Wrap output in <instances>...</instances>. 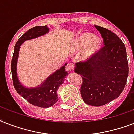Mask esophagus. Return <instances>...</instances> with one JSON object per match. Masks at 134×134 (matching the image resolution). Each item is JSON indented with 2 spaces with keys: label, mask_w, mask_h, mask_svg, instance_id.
I'll use <instances>...</instances> for the list:
<instances>
[{
  "label": "esophagus",
  "mask_w": 134,
  "mask_h": 134,
  "mask_svg": "<svg viewBox=\"0 0 134 134\" xmlns=\"http://www.w3.org/2000/svg\"><path fill=\"white\" fill-rule=\"evenodd\" d=\"M65 69L67 70V71H73L74 69V65L72 63H68L67 65H66V67H65Z\"/></svg>",
  "instance_id": "1"
}]
</instances>
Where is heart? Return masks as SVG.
Masks as SVG:
<instances>
[{"mask_svg":"<svg viewBox=\"0 0 134 134\" xmlns=\"http://www.w3.org/2000/svg\"><path fill=\"white\" fill-rule=\"evenodd\" d=\"M102 43V39L100 37L94 36L91 33L85 32L74 40L73 48L76 50H81L85 48L82 53V57L83 58H88L99 50Z\"/></svg>","mask_w":134,"mask_h":134,"instance_id":"1","label":"heart"}]
</instances>
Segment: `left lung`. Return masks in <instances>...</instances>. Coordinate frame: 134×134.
I'll list each match as a JSON object with an SVG mask.
<instances>
[{
    "instance_id": "8db88e82",
    "label": "left lung",
    "mask_w": 134,
    "mask_h": 134,
    "mask_svg": "<svg viewBox=\"0 0 134 134\" xmlns=\"http://www.w3.org/2000/svg\"><path fill=\"white\" fill-rule=\"evenodd\" d=\"M103 38L104 46L89 58L76 64L81 76V94L86 104L105 105L120 96L129 74L127 51L122 41L103 27L94 26Z\"/></svg>"
}]
</instances>
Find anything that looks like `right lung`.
I'll return each mask as SVG.
<instances>
[{
  "label": "right lung",
  "mask_w": 134,
  "mask_h": 134,
  "mask_svg": "<svg viewBox=\"0 0 134 134\" xmlns=\"http://www.w3.org/2000/svg\"><path fill=\"white\" fill-rule=\"evenodd\" d=\"M48 32L46 26H38L30 28L24 33L16 43L13 56L12 58L11 71L14 87L18 93L32 105L42 108H48L53 106L58 101L57 90L63 83L64 79L67 75L65 66L48 76L40 86L35 88H26L21 86L16 76V63L20 46L25 40L35 38Z\"/></svg>",
  "instance_id": "right-lung-1"
}]
</instances>
